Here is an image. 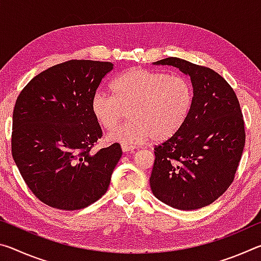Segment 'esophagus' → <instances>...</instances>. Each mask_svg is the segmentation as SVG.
Masks as SVG:
<instances>
[{
    "label": "esophagus",
    "instance_id": "1",
    "mask_svg": "<svg viewBox=\"0 0 261 261\" xmlns=\"http://www.w3.org/2000/svg\"><path fill=\"white\" fill-rule=\"evenodd\" d=\"M136 149L135 146H131V145H122V151L123 152H134Z\"/></svg>",
    "mask_w": 261,
    "mask_h": 261
}]
</instances>
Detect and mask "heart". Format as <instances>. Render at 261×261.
Listing matches in <instances>:
<instances>
[{
  "label": "heart",
  "instance_id": "heart-1",
  "mask_svg": "<svg viewBox=\"0 0 261 261\" xmlns=\"http://www.w3.org/2000/svg\"><path fill=\"white\" fill-rule=\"evenodd\" d=\"M113 95L96 92L91 110L106 130L125 117L129 121L107 136L110 143L143 144L149 139L165 141L174 137L187 121L193 101V88L179 74L132 68L110 84Z\"/></svg>",
  "mask_w": 261,
  "mask_h": 261
}]
</instances>
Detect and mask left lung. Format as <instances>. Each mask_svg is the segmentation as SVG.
<instances>
[{"label": "left lung", "instance_id": "8db88e82", "mask_svg": "<svg viewBox=\"0 0 261 261\" xmlns=\"http://www.w3.org/2000/svg\"><path fill=\"white\" fill-rule=\"evenodd\" d=\"M154 64L173 65L189 74L193 101L180 130L154 147L152 192L174 208H201L222 196L235 178L245 145L241 106L214 70L178 57Z\"/></svg>", "mask_w": 261, "mask_h": 261}]
</instances>
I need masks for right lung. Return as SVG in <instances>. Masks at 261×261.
<instances>
[{
  "label": "right lung",
  "mask_w": 261,
  "mask_h": 261,
  "mask_svg": "<svg viewBox=\"0 0 261 261\" xmlns=\"http://www.w3.org/2000/svg\"><path fill=\"white\" fill-rule=\"evenodd\" d=\"M113 63L70 60L35 76L16 100L11 152L26 185L57 210L87 207L107 192L121 145L92 152L102 130L92 96Z\"/></svg>",
  "instance_id": "obj_1"
}]
</instances>
